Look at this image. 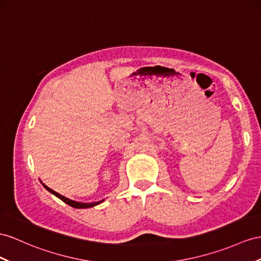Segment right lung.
Returning <instances> with one entry per match:
<instances>
[{"mask_svg": "<svg viewBox=\"0 0 261 261\" xmlns=\"http://www.w3.org/2000/svg\"><path fill=\"white\" fill-rule=\"evenodd\" d=\"M44 185V188L47 190L48 192H50L51 194H54L55 196H57L58 198H61L63 202H65L66 204H68L69 206H71V207H75V208H89V207H92V206H96V205H98V204H100V203H102V200H100V202H96V203H79V202H75V200H71V199H69V198H67V197H65V196H63V195H61V194H58L57 192H55V191H53L51 189H49L48 186H46L45 184H43Z\"/></svg>", "mask_w": 261, "mask_h": 261, "instance_id": "1", "label": "right lung"}]
</instances>
